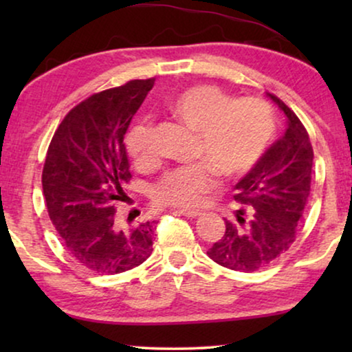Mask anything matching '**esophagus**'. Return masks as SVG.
Masks as SVG:
<instances>
[{"label":"esophagus","instance_id":"esophagus-1","mask_svg":"<svg viewBox=\"0 0 352 352\" xmlns=\"http://www.w3.org/2000/svg\"><path fill=\"white\" fill-rule=\"evenodd\" d=\"M176 213L186 216V218H197V216L201 214L200 210H190V208H177Z\"/></svg>","mask_w":352,"mask_h":352}]
</instances>
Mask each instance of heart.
<instances>
[{
  "mask_svg": "<svg viewBox=\"0 0 352 352\" xmlns=\"http://www.w3.org/2000/svg\"><path fill=\"white\" fill-rule=\"evenodd\" d=\"M166 109L181 124L197 133L194 155L205 163L177 168L155 187L160 205L197 206L214 187L213 170L234 179L256 165L274 133L272 110L253 98L230 100L218 86L195 85L173 94ZM126 147L138 166H151L155 157L152 128L138 123L129 129Z\"/></svg>",
  "mask_w": 352,
  "mask_h": 352,
  "instance_id": "obj_1",
  "label": "heart"
}]
</instances>
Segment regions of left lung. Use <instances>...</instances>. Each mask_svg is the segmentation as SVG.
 <instances>
[{
  "label": "left lung",
  "mask_w": 352,
  "mask_h": 352,
  "mask_svg": "<svg viewBox=\"0 0 352 352\" xmlns=\"http://www.w3.org/2000/svg\"><path fill=\"white\" fill-rule=\"evenodd\" d=\"M266 96L285 113V133L234 186V199L250 208L248 219L239 210V224L226 221L224 235L206 252L234 271H258L290 248L311 192L314 152L309 134L280 99Z\"/></svg>",
  "instance_id": "8db88e82"
}]
</instances>
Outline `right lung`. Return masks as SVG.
Listing matches in <instances>:
<instances>
[{
  "mask_svg": "<svg viewBox=\"0 0 352 352\" xmlns=\"http://www.w3.org/2000/svg\"><path fill=\"white\" fill-rule=\"evenodd\" d=\"M153 78L133 80L72 109L47 148L43 194L67 252L81 266L118 274L151 256L153 223L120 228L115 204L131 179L123 138Z\"/></svg>",
  "mask_w": 352,
  "mask_h": 352,
  "instance_id": "1",
  "label": "right lung"
}]
</instances>
